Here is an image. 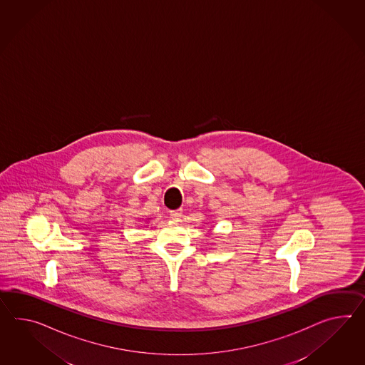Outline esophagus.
Listing matches in <instances>:
<instances>
[{
  "label": "esophagus",
  "instance_id": "1",
  "mask_svg": "<svg viewBox=\"0 0 365 365\" xmlns=\"http://www.w3.org/2000/svg\"><path fill=\"white\" fill-rule=\"evenodd\" d=\"M170 216H171V219H174V220L179 222V220L182 219V210H174V211H170Z\"/></svg>",
  "mask_w": 365,
  "mask_h": 365
}]
</instances>
